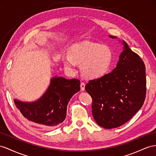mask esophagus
I'll use <instances>...</instances> for the list:
<instances>
[{"label": "esophagus", "instance_id": "obj_1", "mask_svg": "<svg viewBox=\"0 0 156 156\" xmlns=\"http://www.w3.org/2000/svg\"><path fill=\"white\" fill-rule=\"evenodd\" d=\"M80 89L82 91H83L85 90V83L84 82H81L80 83Z\"/></svg>", "mask_w": 156, "mask_h": 156}]
</instances>
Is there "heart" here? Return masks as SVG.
Segmentation results:
<instances>
[{
    "mask_svg": "<svg viewBox=\"0 0 156 156\" xmlns=\"http://www.w3.org/2000/svg\"><path fill=\"white\" fill-rule=\"evenodd\" d=\"M113 53L111 48L97 43L83 42L74 44L69 50V56L62 58L66 69L74 71L76 64L83 76L95 79L109 71L112 65Z\"/></svg>",
    "mask_w": 156,
    "mask_h": 156,
    "instance_id": "obj_1",
    "label": "heart"
}]
</instances>
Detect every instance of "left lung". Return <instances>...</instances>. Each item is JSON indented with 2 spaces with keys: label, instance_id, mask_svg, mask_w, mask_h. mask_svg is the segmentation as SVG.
<instances>
[{
  "label": "left lung",
  "instance_id": "left-lung-1",
  "mask_svg": "<svg viewBox=\"0 0 156 156\" xmlns=\"http://www.w3.org/2000/svg\"><path fill=\"white\" fill-rule=\"evenodd\" d=\"M123 43L125 47L117 67L101 78L91 80L85 86L92 98L95 122L107 129L129 121L141 108L146 98L144 63L125 41Z\"/></svg>",
  "mask_w": 156,
  "mask_h": 156
}]
</instances>
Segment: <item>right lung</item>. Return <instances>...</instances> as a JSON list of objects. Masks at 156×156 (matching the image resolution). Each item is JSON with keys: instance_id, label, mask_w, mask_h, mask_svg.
<instances>
[{"instance_id": "right-lung-1", "label": "right lung", "mask_w": 156, "mask_h": 156, "mask_svg": "<svg viewBox=\"0 0 156 156\" xmlns=\"http://www.w3.org/2000/svg\"><path fill=\"white\" fill-rule=\"evenodd\" d=\"M80 85L78 79L55 77L37 101L24 103L15 99V105L27 121L42 127L53 128L65 121L68 103L80 89Z\"/></svg>"}]
</instances>
